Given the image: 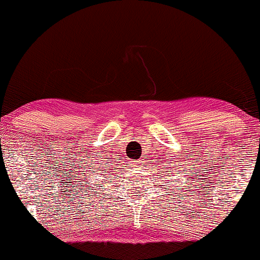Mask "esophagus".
<instances>
[{
    "label": "esophagus",
    "instance_id": "1",
    "mask_svg": "<svg viewBox=\"0 0 260 260\" xmlns=\"http://www.w3.org/2000/svg\"><path fill=\"white\" fill-rule=\"evenodd\" d=\"M132 165H133V169H139V168L143 167V160H133Z\"/></svg>",
    "mask_w": 260,
    "mask_h": 260
}]
</instances>
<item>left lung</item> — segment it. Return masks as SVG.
Returning <instances> with one entry per match:
<instances>
[{"label": "left lung", "mask_w": 260, "mask_h": 260, "mask_svg": "<svg viewBox=\"0 0 260 260\" xmlns=\"http://www.w3.org/2000/svg\"><path fill=\"white\" fill-rule=\"evenodd\" d=\"M170 174V173H169ZM164 175H165V174H164ZM167 176H169V175H167Z\"/></svg>", "instance_id": "left-lung-1"}]
</instances>
